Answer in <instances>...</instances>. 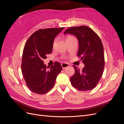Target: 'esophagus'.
<instances>
[{
  "mask_svg": "<svg viewBox=\"0 0 124 124\" xmlns=\"http://www.w3.org/2000/svg\"><path fill=\"white\" fill-rule=\"evenodd\" d=\"M62 69H65L69 66V64L67 63H62L61 64Z\"/></svg>",
  "mask_w": 124,
  "mask_h": 124,
  "instance_id": "1",
  "label": "esophagus"
}]
</instances>
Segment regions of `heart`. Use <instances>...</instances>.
Returning a JSON list of instances; mask_svg holds the SVG:
<instances>
[{
	"label": "heart",
	"instance_id": "b5f03b06",
	"mask_svg": "<svg viewBox=\"0 0 124 124\" xmlns=\"http://www.w3.org/2000/svg\"><path fill=\"white\" fill-rule=\"evenodd\" d=\"M74 38H75L74 37H73L72 36H68L67 37V38H66V41L67 40H70V39H74ZM55 42H56V39L55 40H54V42H53V46H54V44H55Z\"/></svg>",
	"mask_w": 124,
	"mask_h": 124
}]
</instances>
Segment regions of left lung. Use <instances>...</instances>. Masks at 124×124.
Returning a JSON list of instances; mask_svg holds the SVG:
<instances>
[{
	"label": "left lung",
	"mask_w": 124,
	"mask_h": 124,
	"mask_svg": "<svg viewBox=\"0 0 124 124\" xmlns=\"http://www.w3.org/2000/svg\"><path fill=\"white\" fill-rule=\"evenodd\" d=\"M64 33H70L77 37L79 43L78 56L81 57L85 65L82 70L73 66L75 72L70 78L71 84L81 91L93 89L99 83L104 67L102 41L94 31L86 26L69 27Z\"/></svg>",
	"instance_id": "obj_1"
}]
</instances>
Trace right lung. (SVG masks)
<instances>
[{"instance_id":"right-lung-1","label":"right lung","mask_w":124,"mask_h":124,"mask_svg":"<svg viewBox=\"0 0 124 124\" xmlns=\"http://www.w3.org/2000/svg\"><path fill=\"white\" fill-rule=\"evenodd\" d=\"M62 28L40 29L30 36L24 47L21 64L22 72L28 88L33 93L43 95L53 87L62 67L55 62L51 68L44 65L43 60L52 53L55 37Z\"/></svg>"}]
</instances>
